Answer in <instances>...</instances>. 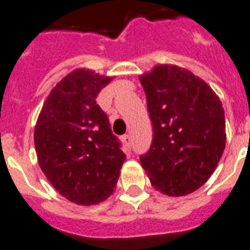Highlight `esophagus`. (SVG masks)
Returning a JSON list of instances; mask_svg holds the SVG:
<instances>
[{"mask_svg": "<svg viewBox=\"0 0 250 250\" xmlns=\"http://www.w3.org/2000/svg\"><path fill=\"white\" fill-rule=\"evenodd\" d=\"M123 142H125L127 147H132V136H130L129 133L125 134V136H123Z\"/></svg>", "mask_w": 250, "mask_h": 250, "instance_id": "obj_1", "label": "esophagus"}]
</instances>
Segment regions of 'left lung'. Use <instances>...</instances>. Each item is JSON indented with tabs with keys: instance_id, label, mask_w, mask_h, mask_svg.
Returning <instances> with one entry per match:
<instances>
[{
	"instance_id": "left-lung-1",
	"label": "left lung",
	"mask_w": 250,
	"mask_h": 250,
	"mask_svg": "<svg viewBox=\"0 0 250 250\" xmlns=\"http://www.w3.org/2000/svg\"><path fill=\"white\" fill-rule=\"evenodd\" d=\"M139 81L153 129L142 167L164 194H189L208 181L223 154L222 102L204 81L177 66H157Z\"/></svg>"
}]
</instances>
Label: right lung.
<instances>
[{"instance_id": "1", "label": "right lung", "mask_w": 250, "mask_h": 250, "mask_svg": "<svg viewBox=\"0 0 250 250\" xmlns=\"http://www.w3.org/2000/svg\"><path fill=\"white\" fill-rule=\"evenodd\" d=\"M111 80L89 69L72 72L51 91L36 123L42 172L60 194L81 206L105 201L125 161L121 141L96 102Z\"/></svg>"}]
</instances>
